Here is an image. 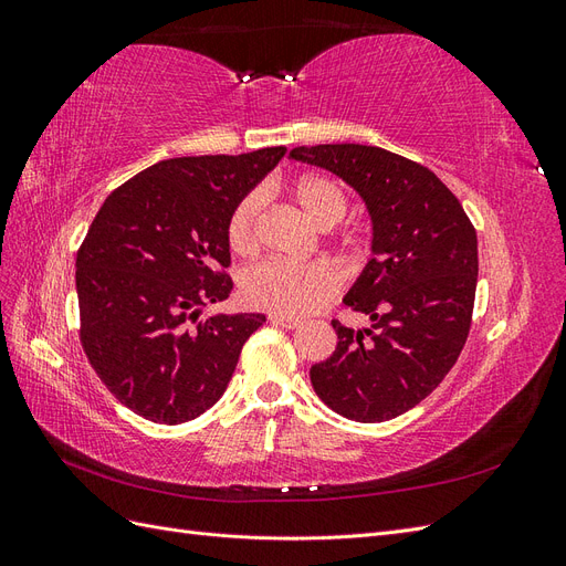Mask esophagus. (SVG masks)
<instances>
[{
  "label": "esophagus",
  "instance_id": "34e87169",
  "mask_svg": "<svg viewBox=\"0 0 566 566\" xmlns=\"http://www.w3.org/2000/svg\"><path fill=\"white\" fill-rule=\"evenodd\" d=\"M269 321H271L273 325H279V328H287V331L300 328V321H297V318H290V316H279V314H271V316H269Z\"/></svg>",
  "mask_w": 566,
  "mask_h": 566
}]
</instances>
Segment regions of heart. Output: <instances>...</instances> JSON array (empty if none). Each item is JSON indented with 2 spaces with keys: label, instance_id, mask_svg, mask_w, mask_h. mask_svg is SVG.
Instances as JSON below:
<instances>
[{
  "label": "heart",
  "instance_id": "heart-1",
  "mask_svg": "<svg viewBox=\"0 0 566 566\" xmlns=\"http://www.w3.org/2000/svg\"><path fill=\"white\" fill-rule=\"evenodd\" d=\"M293 198L300 210L318 229L339 224L347 212V196L342 186L328 177L306 175L293 186ZM264 210V193L252 191L229 219V245L235 254H252L260 248V219ZM342 281L339 273L328 262L290 264L269 260L250 266L241 279V295L248 306L271 312L279 316H306L325 302H331Z\"/></svg>",
  "mask_w": 566,
  "mask_h": 566
}]
</instances>
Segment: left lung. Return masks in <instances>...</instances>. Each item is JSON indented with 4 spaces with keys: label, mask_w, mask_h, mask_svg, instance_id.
Masks as SVG:
<instances>
[{
    "label": "left lung",
    "mask_w": 566,
    "mask_h": 566,
    "mask_svg": "<svg viewBox=\"0 0 566 566\" xmlns=\"http://www.w3.org/2000/svg\"><path fill=\"white\" fill-rule=\"evenodd\" d=\"M290 158L328 169L366 202L370 260L345 295L373 325L333 321L337 347L312 366L318 399L356 422H385L418 406L447 378L470 333L476 231L430 169L364 144H321Z\"/></svg>",
    "instance_id": "1"
}]
</instances>
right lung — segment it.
Segmentation results:
<instances>
[{
  "label": "right lung",
  "instance_id": "add662e5",
  "mask_svg": "<svg viewBox=\"0 0 566 566\" xmlns=\"http://www.w3.org/2000/svg\"><path fill=\"white\" fill-rule=\"evenodd\" d=\"M285 156L169 158L106 198L77 250L80 339L113 397L153 422L198 418L224 394L264 314H210L233 281L229 219Z\"/></svg>",
  "mask_w": 566,
  "mask_h": 566
}]
</instances>
